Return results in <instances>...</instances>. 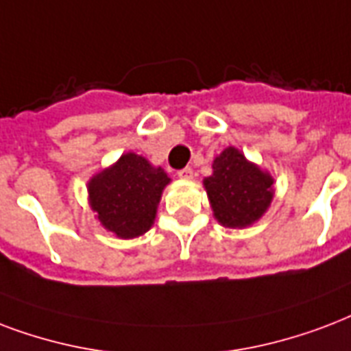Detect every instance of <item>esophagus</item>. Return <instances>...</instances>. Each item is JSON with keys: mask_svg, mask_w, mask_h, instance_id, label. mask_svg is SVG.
Returning <instances> with one entry per match:
<instances>
[{"mask_svg": "<svg viewBox=\"0 0 351 351\" xmlns=\"http://www.w3.org/2000/svg\"><path fill=\"white\" fill-rule=\"evenodd\" d=\"M178 178H182V180H191L193 178V169L191 167H184V169L178 171Z\"/></svg>", "mask_w": 351, "mask_h": 351, "instance_id": "esophagus-1", "label": "esophagus"}]
</instances>
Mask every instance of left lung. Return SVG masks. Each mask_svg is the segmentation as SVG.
Segmentation results:
<instances>
[{
    "mask_svg": "<svg viewBox=\"0 0 351 351\" xmlns=\"http://www.w3.org/2000/svg\"><path fill=\"white\" fill-rule=\"evenodd\" d=\"M213 175L204 178L211 210L226 228H247L261 219L274 197V178L228 147L213 160Z\"/></svg>",
    "mask_w": 351,
    "mask_h": 351,
    "instance_id": "8db88e82",
    "label": "left lung"
}]
</instances>
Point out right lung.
Here are the masks:
<instances>
[{"instance_id": "obj_1", "label": "right lung", "mask_w": 351, "mask_h": 351, "mask_svg": "<svg viewBox=\"0 0 351 351\" xmlns=\"http://www.w3.org/2000/svg\"><path fill=\"white\" fill-rule=\"evenodd\" d=\"M171 182L162 167L127 152L88 182L90 206L99 223L121 239L145 234L156 217L164 187Z\"/></svg>"}]
</instances>
